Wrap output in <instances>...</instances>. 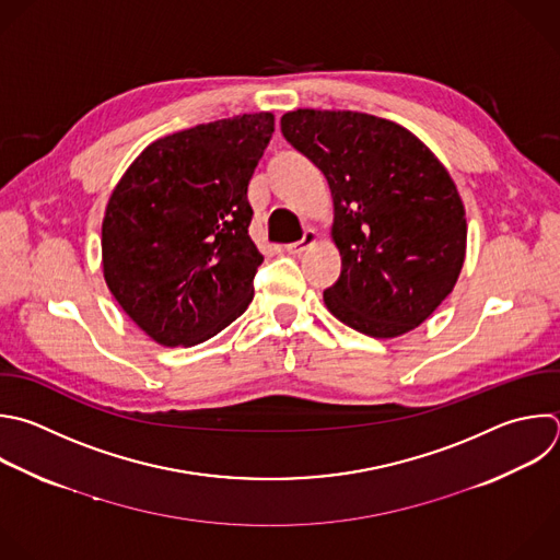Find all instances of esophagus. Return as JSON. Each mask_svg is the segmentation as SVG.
<instances>
[{
    "label": "esophagus",
    "mask_w": 560,
    "mask_h": 560,
    "mask_svg": "<svg viewBox=\"0 0 560 560\" xmlns=\"http://www.w3.org/2000/svg\"><path fill=\"white\" fill-rule=\"evenodd\" d=\"M312 244H316V233H314V231H305V233H303V237H301L299 242L288 244V246H285V250H288L290 255H301V253H303V250H307Z\"/></svg>",
    "instance_id": "obj_1"
}]
</instances>
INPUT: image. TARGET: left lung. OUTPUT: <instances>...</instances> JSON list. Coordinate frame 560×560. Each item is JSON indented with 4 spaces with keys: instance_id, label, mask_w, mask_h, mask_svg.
<instances>
[{
    "instance_id": "obj_1",
    "label": "left lung",
    "mask_w": 560,
    "mask_h": 560,
    "mask_svg": "<svg viewBox=\"0 0 560 560\" xmlns=\"http://www.w3.org/2000/svg\"><path fill=\"white\" fill-rule=\"evenodd\" d=\"M283 138L327 177L342 268L327 310L374 338L424 323L466 255V213L444 164L409 129L360 112L296 109Z\"/></svg>"
}]
</instances>
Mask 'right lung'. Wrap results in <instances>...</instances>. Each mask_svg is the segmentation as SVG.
<instances>
[{
  "label": "right lung",
  "mask_w": 560,
  "mask_h": 560,
  "mask_svg": "<svg viewBox=\"0 0 560 560\" xmlns=\"http://www.w3.org/2000/svg\"><path fill=\"white\" fill-rule=\"evenodd\" d=\"M272 131L275 116L261 112L164 136L116 184L103 275L155 342H205L253 301L264 255L248 235V184Z\"/></svg>",
  "instance_id": "obj_1"
}]
</instances>
